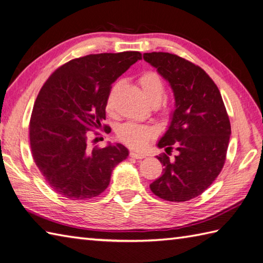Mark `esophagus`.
I'll list each match as a JSON object with an SVG mask.
<instances>
[{"label":"esophagus","mask_w":263,"mask_h":263,"mask_svg":"<svg viewBox=\"0 0 263 263\" xmlns=\"http://www.w3.org/2000/svg\"><path fill=\"white\" fill-rule=\"evenodd\" d=\"M130 156H131L132 158H136V159H143V158H146V155H144V154L133 152V150L130 153Z\"/></svg>","instance_id":"34e87169"}]
</instances>
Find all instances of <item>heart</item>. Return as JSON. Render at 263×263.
<instances>
[{"label": "heart", "mask_w": 263, "mask_h": 263, "mask_svg": "<svg viewBox=\"0 0 263 263\" xmlns=\"http://www.w3.org/2000/svg\"><path fill=\"white\" fill-rule=\"evenodd\" d=\"M142 92L150 104H159L165 95V83L163 79L153 71H147L139 78ZM110 98L107 102V108L110 109ZM117 138L122 142L133 148H143L155 135L150 126L137 124V123H125L117 128Z\"/></svg>", "instance_id": "heart-1"}]
</instances>
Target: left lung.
Wrapping results in <instances>:
<instances>
[{
    "instance_id": "obj_1",
    "label": "left lung",
    "mask_w": 263,
    "mask_h": 263,
    "mask_svg": "<svg viewBox=\"0 0 263 263\" xmlns=\"http://www.w3.org/2000/svg\"><path fill=\"white\" fill-rule=\"evenodd\" d=\"M143 60L168 82L175 109L158 148L173 147L177 156L160 155L163 174L150 184L157 197L174 202L203 193L225 164L231 123L219 89L205 72L177 55L144 53Z\"/></svg>"
}]
</instances>
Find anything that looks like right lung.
Instances as JSON below:
<instances>
[{"mask_svg":"<svg viewBox=\"0 0 263 263\" xmlns=\"http://www.w3.org/2000/svg\"><path fill=\"white\" fill-rule=\"evenodd\" d=\"M139 60V52L87 55L61 66L42 87L31 113L30 148L58 194L70 200L97 197L114 167L127 158L121 143L90 149L87 133L102 127L110 85Z\"/></svg>","mask_w":263,"mask_h":263,"instance_id":"obj_1","label":"right lung"}]
</instances>
